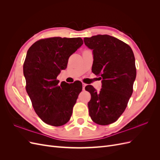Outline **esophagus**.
Instances as JSON below:
<instances>
[{"label": "esophagus", "instance_id": "34e87169", "mask_svg": "<svg viewBox=\"0 0 160 160\" xmlns=\"http://www.w3.org/2000/svg\"><path fill=\"white\" fill-rule=\"evenodd\" d=\"M86 85H87V84L83 83V90H85V88Z\"/></svg>", "mask_w": 160, "mask_h": 160}]
</instances>
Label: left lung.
I'll use <instances>...</instances> for the list:
<instances>
[{
	"label": "left lung",
	"instance_id": "obj_1",
	"mask_svg": "<svg viewBox=\"0 0 160 160\" xmlns=\"http://www.w3.org/2000/svg\"><path fill=\"white\" fill-rule=\"evenodd\" d=\"M83 41L93 49L92 71L102 79L100 92L91 85L85 87L91 96L89 114L99 125L113 123L124 112L133 93L136 77L134 54L126 43L108 35L85 37Z\"/></svg>",
	"mask_w": 160,
	"mask_h": 160
}]
</instances>
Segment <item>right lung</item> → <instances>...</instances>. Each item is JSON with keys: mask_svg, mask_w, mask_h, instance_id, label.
I'll return each instance as SVG.
<instances>
[{"mask_svg": "<svg viewBox=\"0 0 160 160\" xmlns=\"http://www.w3.org/2000/svg\"><path fill=\"white\" fill-rule=\"evenodd\" d=\"M83 43L80 37L42 38L27 51L23 64L26 90L34 110L48 125L61 126L71 117L82 83L62 82L59 85L57 77L67 68L69 57Z\"/></svg>", "mask_w": 160, "mask_h": 160, "instance_id": "1", "label": "right lung"}]
</instances>
